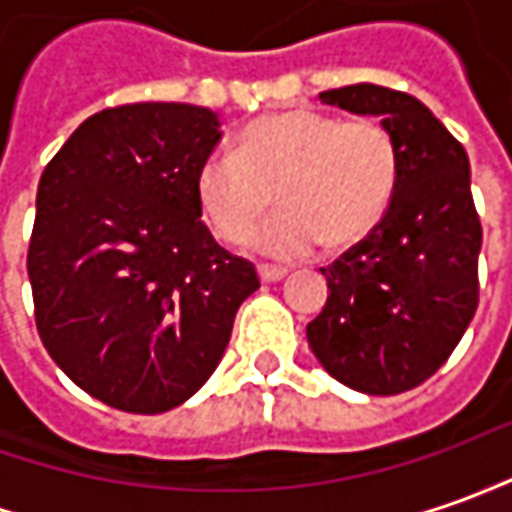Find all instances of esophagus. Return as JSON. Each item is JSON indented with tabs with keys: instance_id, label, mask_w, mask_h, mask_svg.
<instances>
[{
	"instance_id": "esophagus-1",
	"label": "esophagus",
	"mask_w": 512,
	"mask_h": 512,
	"mask_svg": "<svg viewBox=\"0 0 512 512\" xmlns=\"http://www.w3.org/2000/svg\"><path fill=\"white\" fill-rule=\"evenodd\" d=\"M257 274H260L263 283H277L288 274V269H283V266H257Z\"/></svg>"
}]
</instances>
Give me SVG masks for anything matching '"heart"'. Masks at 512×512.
Listing matches in <instances>:
<instances>
[{
    "label": "heart",
    "mask_w": 512,
    "mask_h": 512,
    "mask_svg": "<svg viewBox=\"0 0 512 512\" xmlns=\"http://www.w3.org/2000/svg\"><path fill=\"white\" fill-rule=\"evenodd\" d=\"M398 182L401 148L381 120L294 109L246 125L232 154L207 156L196 201L227 246L252 241L277 201L283 212L257 246L274 257H302L319 241L342 249L367 238L387 215Z\"/></svg>",
    "instance_id": "obj_1"
}]
</instances>
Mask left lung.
I'll use <instances>...</instances> for the list:
<instances>
[{
  "mask_svg": "<svg viewBox=\"0 0 512 512\" xmlns=\"http://www.w3.org/2000/svg\"><path fill=\"white\" fill-rule=\"evenodd\" d=\"M319 97L381 117L401 148V182L378 227L322 269L328 302L308 322V344L344 387L401 395L446 364L479 305L468 154L406 92L356 83Z\"/></svg>",
  "mask_w": 512,
  "mask_h": 512,
  "instance_id": "8db88e82",
  "label": "left lung"
}]
</instances>
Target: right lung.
Instances as JSON below:
<instances>
[{
  "label": "right lung",
  "instance_id": "right-lung-1",
  "mask_svg": "<svg viewBox=\"0 0 512 512\" xmlns=\"http://www.w3.org/2000/svg\"><path fill=\"white\" fill-rule=\"evenodd\" d=\"M218 125L204 106L125 103L83 120L41 173L27 249L38 336L120 412L159 415L198 392L260 288L198 210Z\"/></svg>",
  "mask_w": 512,
  "mask_h": 512
}]
</instances>
